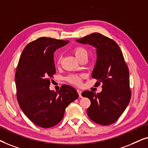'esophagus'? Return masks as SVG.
<instances>
[{"mask_svg":"<svg viewBox=\"0 0 148 148\" xmlns=\"http://www.w3.org/2000/svg\"><path fill=\"white\" fill-rule=\"evenodd\" d=\"M76 90H77L78 93V95H79V97L82 98V95H81V93H82V91H81V90H79V89H77Z\"/></svg>","mask_w":148,"mask_h":148,"instance_id":"1","label":"esophagus"}]
</instances>
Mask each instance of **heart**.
<instances>
[{"mask_svg":"<svg viewBox=\"0 0 148 148\" xmlns=\"http://www.w3.org/2000/svg\"><path fill=\"white\" fill-rule=\"evenodd\" d=\"M73 52H74V56H76V58H77L78 60H81L82 58H88V52L84 47H76V48H74V50H73ZM60 60H59V62H60ZM82 76L80 75V74H72L67 76L66 80L71 84H74V85L79 86L82 83Z\"/></svg>","mask_w":148,"mask_h":148,"instance_id":"1","label":"heart"}]
</instances>
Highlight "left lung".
Returning a JSON list of instances; mask_svg holds the SVG:
<instances>
[{
    "mask_svg": "<svg viewBox=\"0 0 148 148\" xmlns=\"http://www.w3.org/2000/svg\"><path fill=\"white\" fill-rule=\"evenodd\" d=\"M76 41L96 48L97 60L92 78L97 80V86L103 84L101 92H82L90 101L87 109L88 117L101 125L113 124L125 110L131 96L129 68L123 53L115 41L99 33H92Z\"/></svg>",
    "mask_w": 148,
    "mask_h": 148,
    "instance_id": "obj_1",
    "label": "left lung"
}]
</instances>
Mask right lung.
Instances as JSON below:
<instances>
[{"mask_svg": "<svg viewBox=\"0 0 148 148\" xmlns=\"http://www.w3.org/2000/svg\"><path fill=\"white\" fill-rule=\"evenodd\" d=\"M68 42L41 37L27 45L19 59L15 78L17 101L25 116L40 127L58 125L67 106L78 97L75 88L67 84L58 92L49 89L50 78L56 73L54 52Z\"/></svg>", "mask_w": 148, "mask_h": 148, "instance_id": "1", "label": "right lung"}]
</instances>
